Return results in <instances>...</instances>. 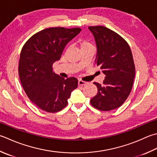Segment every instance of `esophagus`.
I'll return each instance as SVG.
<instances>
[{
	"label": "esophagus",
	"mask_w": 157,
	"mask_h": 157,
	"mask_svg": "<svg viewBox=\"0 0 157 157\" xmlns=\"http://www.w3.org/2000/svg\"><path fill=\"white\" fill-rule=\"evenodd\" d=\"M87 84V82H86L84 81H82L81 79H79L78 80V85L79 86H84Z\"/></svg>",
	"instance_id": "1"
}]
</instances>
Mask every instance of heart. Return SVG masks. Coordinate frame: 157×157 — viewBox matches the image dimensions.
Returning a JSON list of instances; mask_svg holds the SVG:
<instances>
[{"instance_id": "1", "label": "heart", "mask_w": 157, "mask_h": 157, "mask_svg": "<svg viewBox=\"0 0 157 157\" xmlns=\"http://www.w3.org/2000/svg\"><path fill=\"white\" fill-rule=\"evenodd\" d=\"M80 46H81V49H82V48L90 47V46H92V45L90 42L87 41V40H81Z\"/></svg>"}]
</instances>
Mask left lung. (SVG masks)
<instances>
[{"instance_id": "8db88e82", "label": "left lung", "mask_w": 157, "mask_h": 157, "mask_svg": "<svg viewBox=\"0 0 157 157\" xmlns=\"http://www.w3.org/2000/svg\"><path fill=\"white\" fill-rule=\"evenodd\" d=\"M95 39V63L104 74L103 84H93L97 94L90 103L101 111H110L121 106L129 95L136 68L133 55L127 42L113 30L103 26H89Z\"/></svg>"}]
</instances>
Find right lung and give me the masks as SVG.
<instances>
[{"instance_id": "1", "label": "right lung", "mask_w": 157, "mask_h": 157, "mask_svg": "<svg viewBox=\"0 0 157 157\" xmlns=\"http://www.w3.org/2000/svg\"><path fill=\"white\" fill-rule=\"evenodd\" d=\"M80 31L79 28L45 29L33 35L21 49L18 66L20 82L30 100L44 111L62 110L78 87L75 78H61L53 72L52 65Z\"/></svg>"}]
</instances>
